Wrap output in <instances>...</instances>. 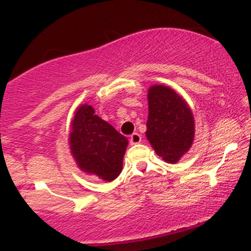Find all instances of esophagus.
<instances>
[{
    "label": "esophagus",
    "mask_w": 251,
    "mask_h": 251,
    "mask_svg": "<svg viewBox=\"0 0 251 251\" xmlns=\"http://www.w3.org/2000/svg\"><path fill=\"white\" fill-rule=\"evenodd\" d=\"M142 142V135L139 133H133L129 137V143L132 144V145H134V144H139Z\"/></svg>",
    "instance_id": "34e87169"
}]
</instances>
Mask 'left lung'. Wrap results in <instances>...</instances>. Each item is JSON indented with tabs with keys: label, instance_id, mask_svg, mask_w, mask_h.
<instances>
[{
	"label": "left lung",
	"instance_id": "8db88e82",
	"mask_svg": "<svg viewBox=\"0 0 251 251\" xmlns=\"http://www.w3.org/2000/svg\"><path fill=\"white\" fill-rule=\"evenodd\" d=\"M146 138L164 162L176 164L189 151L195 138V119L188 102L169 86L149 89Z\"/></svg>",
	"mask_w": 251,
	"mask_h": 251
}]
</instances>
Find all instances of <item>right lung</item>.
Returning <instances> with one entry per match:
<instances>
[{
	"label": "right lung",
	"mask_w": 251,
	"mask_h": 251,
	"mask_svg": "<svg viewBox=\"0 0 251 251\" xmlns=\"http://www.w3.org/2000/svg\"><path fill=\"white\" fill-rule=\"evenodd\" d=\"M68 144L77 168L85 174L112 181L122 172L127 138L98 117L88 103L74 112Z\"/></svg>",
	"instance_id": "1"
}]
</instances>
